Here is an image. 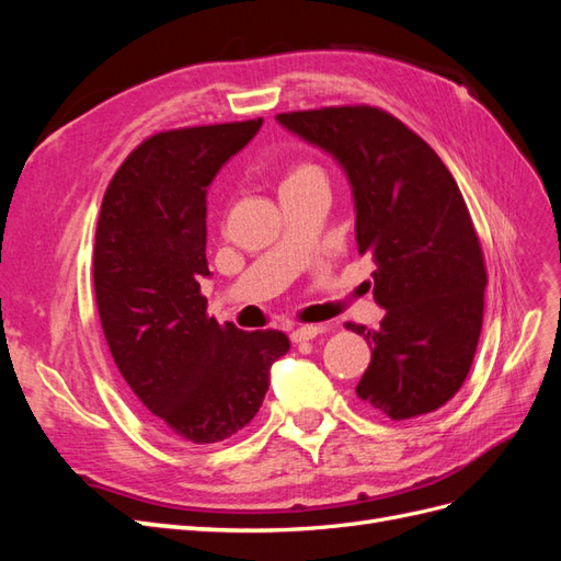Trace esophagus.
<instances>
[{
	"label": "esophagus",
	"instance_id": "1",
	"mask_svg": "<svg viewBox=\"0 0 561 561\" xmlns=\"http://www.w3.org/2000/svg\"><path fill=\"white\" fill-rule=\"evenodd\" d=\"M328 325H301L297 330H293L290 339L295 344H301V342H309V339H316L320 332H325Z\"/></svg>",
	"mask_w": 561,
	"mask_h": 561
}]
</instances>
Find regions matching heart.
Masks as SVG:
<instances>
[{"label": "heart", "mask_w": 561, "mask_h": 561, "mask_svg": "<svg viewBox=\"0 0 561 561\" xmlns=\"http://www.w3.org/2000/svg\"><path fill=\"white\" fill-rule=\"evenodd\" d=\"M313 171H318L316 165H309V163H301V165H295L290 173H287V178L283 180V182H290V180H295V178H301V175H307V173H313Z\"/></svg>", "instance_id": "obj_1"}]
</instances>
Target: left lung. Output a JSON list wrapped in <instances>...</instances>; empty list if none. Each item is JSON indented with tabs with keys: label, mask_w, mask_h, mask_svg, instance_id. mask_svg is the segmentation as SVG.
Instances as JSON below:
<instances>
[{
	"label": "left lung",
	"mask_w": 561,
	"mask_h": 561,
	"mask_svg": "<svg viewBox=\"0 0 561 561\" xmlns=\"http://www.w3.org/2000/svg\"><path fill=\"white\" fill-rule=\"evenodd\" d=\"M278 124L344 168L358 252L375 257L379 330L358 398L393 421L435 412L463 386L478 351L486 271L458 184L435 151L377 107L278 114Z\"/></svg>",
	"instance_id": "1"
}]
</instances>
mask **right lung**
<instances>
[{"label": "right lung", "mask_w": 561, "mask_h": 561, "mask_svg": "<svg viewBox=\"0 0 561 561\" xmlns=\"http://www.w3.org/2000/svg\"><path fill=\"white\" fill-rule=\"evenodd\" d=\"M262 118L157 133L114 173L100 206L93 287L122 377L165 431L190 445L239 433L260 412L268 369L290 348L278 330L208 316L206 196Z\"/></svg>", "instance_id": "1"}]
</instances>
